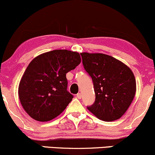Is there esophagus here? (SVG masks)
Segmentation results:
<instances>
[{"label":"esophagus","mask_w":155,"mask_h":155,"mask_svg":"<svg viewBox=\"0 0 155 155\" xmlns=\"http://www.w3.org/2000/svg\"><path fill=\"white\" fill-rule=\"evenodd\" d=\"M76 96H77V98H79V99H81V98H82V95H81V93H78L77 95H76Z\"/></svg>","instance_id":"34e87169"}]
</instances>
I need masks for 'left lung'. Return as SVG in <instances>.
Here are the masks:
<instances>
[{
    "label": "left lung",
    "mask_w": 155,
    "mask_h": 155,
    "mask_svg": "<svg viewBox=\"0 0 155 155\" xmlns=\"http://www.w3.org/2000/svg\"><path fill=\"white\" fill-rule=\"evenodd\" d=\"M84 68L92 78L96 100L89 111L100 120L119 119L130 106L136 81L128 66L111 56L81 53Z\"/></svg>",
    "instance_id": "obj_1"
}]
</instances>
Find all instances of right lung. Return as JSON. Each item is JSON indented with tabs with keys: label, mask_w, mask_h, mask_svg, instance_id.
I'll list each match as a JSON object with an SVG mask.
<instances>
[{
	"label": "right lung",
	"mask_w": 155,
	"mask_h": 155,
	"mask_svg": "<svg viewBox=\"0 0 155 155\" xmlns=\"http://www.w3.org/2000/svg\"><path fill=\"white\" fill-rule=\"evenodd\" d=\"M81 62L79 53L54 50L35 57L18 87L25 111L38 121H48L64 111L74 96L67 91L66 74Z\"/></svg>",
	"instance_id": "right-lung-1"
}]
</instances>
